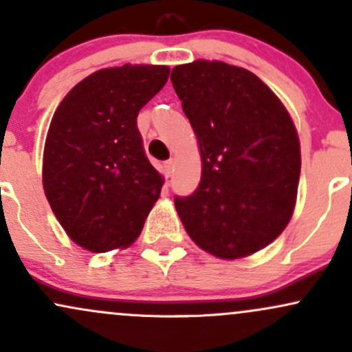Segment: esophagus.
Listing matches in <instances>:
<instances>
[{
    "label": "esophagus",
    "mask_w": 352,
    "mask_h": 352,
    "mask_svg": "<svg viewBox=\"0 0 352 352\" xmlns=\"http://www.w3.org/2000/svg\"><path fill=\"white\" fill-rule=\"evenodd\" d=\"M164 173H165V177H172V173H173V160H167V162L164 164Z\"/></svg>",
    "instance_id": "1"
}]
</instances>
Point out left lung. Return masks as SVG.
<instances>
[{"label": "left lung", "mask_w": 352, "mask_h": 352, "mask_svg": "<svg viewBox=\"0 0 352 352\" xmlns=\"http://www.w3.org/2000/svg\"><path fill=\"white\" fill-rule=\"evenodd\" d=\"M170 80L201 157L199 187L175 197L182 223L221 260L260 252L296 204L301 151L292 116L258 76L221 60L175 66Z\"/></svg>", "instance_id": "left-lung-1"}]
</instances>
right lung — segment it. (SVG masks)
Returning a JSON list of instances; mask_svg holds the SVG:
<instances>
[{"label": "right lung", "mask_w": 352, "mask_h": 352, "mask_svg": "<svg viewBox=\"0 0 352 352\" xmlns=\"http://www.w3.org/2000/svg\"><path fill=\"white\" fill-rule=\"evenodd\" d=\"M168 66L124 64L80 80L52 116L43 187L74 243L94 253L137 240L164 177L148 162L137 116L165 86Z\"/></svg>", "instance_id": "right-lung-1"}]
</instances>
